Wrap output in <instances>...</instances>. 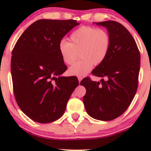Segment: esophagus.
<instances>
[{
    "instance_id": "esophagus-1",
    "label": "esophagus",
    "mask_w": 151,
    "mask_h": 151,
    "mask_svg": "<svg viewBox=\"0 0 151 151\" xmlns=\"http://www.w3.org/2000/svg\"><path fill=\"white\" fill-rule=\"evenodd\" d=\"M82 79H83V78L81 77H78V80H79V83L81 82V81L82 80Z\"/></svg>"
}]
</instances>
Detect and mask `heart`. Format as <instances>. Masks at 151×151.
Returning <instances> with one entry per match:
<instances>
[{"mask_svg": "<svg viewBox=\"0 0 151 151\" xmlns=\"http://www.w3.org/2000/svg\"><path fill=\"white\" fill-rule=\"evenodd\" d=\"M111 46V38L106 30L82 26L70 36V42L62 41L59 45L61 58L67 65H72L79 53L80 60L69 68L71 75L84 76L105 60Z\"/></svg>", "mask_w": 151, "mask_h": 151, "instance_id": "1", "label": "heart"}]
</instances>
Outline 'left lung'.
Listing matches in <instances>:
<instances>
[{
    "instance_id": "left-lung-1",
    "label": "left lung",
    "mask_w": 151,
    "mask_h": 151,
    "mask_svg": "<svg viewBox=\"0 0 151 151\" xmlns=\"http://www.w3.org/2000/svg\"><path fill=\"white\" fill-rule=\"evenodd\" d=\"M96 24L107 29L111 46L104 61L91 72L103 79L96 82L87 77L81 81L86 90L83 102L91 117L111 121L122 115L134 98L141 55L135 40L121 23L109 20ZM104 78L107 79L104 81Z\"/></svg>"
}]
</instances>
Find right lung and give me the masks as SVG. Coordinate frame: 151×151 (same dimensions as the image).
<instances>
[{
	"mask_svg": "<svg viewBox=\"0 0 151 151\" xmlns=\"http://www.w3.org/2000/svg\"><path fill=\"white\" fill-rule=\"evenodd\" d=\"M74 20L35 21L24 31L12 52L11 75L17 104L30 119L41 124L58 120L79 84L77 77H62L67 67L59 52Z\"/></svg>",
	"mask_w": 151,
	"mask_h": 151,
	"instance_id": "add662e5",
	"label": "right lung"
}]
</instances>
